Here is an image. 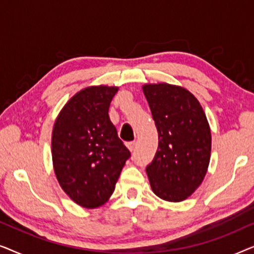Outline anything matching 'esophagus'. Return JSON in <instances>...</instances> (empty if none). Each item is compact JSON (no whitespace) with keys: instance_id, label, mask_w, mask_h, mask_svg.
Masks as SVG:
<instances>
[{"instance_id":"obj_1","label":"esophagus","mask_w":254,"mask_h":254,"mask_svg":"<svg viewBox=\"0 0 254 254\" xmlns=\"http://www.w3.org/2000/svg\"><path fill=\"white\" fill-rule=\"evenodd\" d=\"M127 147L129 149L130 151H134L135 148H136V141H131V142H128L127 143Z\"/></svg>"}]
</instances>
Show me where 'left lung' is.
<instances>
[{
  "label": "left lung",
  "mask_w": 254,
  "mask_h": 254,
  "mask_svg": "<svg viewBox=\"0 0 254 254\" xmlns=\"http://www.w3.org/2000/svg\"><path fill=\"white\" fill-rule=\"evenodd\" d=\"M158 131V148L147 166L150 186L163 200L179 202L201 185L210 159L206 114L190 91L159 83L143 86Z\"/></svg>",
  "instance_id": "8db88e82"
}]
</instances>
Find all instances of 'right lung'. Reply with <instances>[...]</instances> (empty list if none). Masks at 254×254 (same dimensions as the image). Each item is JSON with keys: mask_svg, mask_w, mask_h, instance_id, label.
I'll use <instances>...</instances> for the list:
<instances>
[{"mask_svg": "<svg viewBox=\"0 0 254 254\" xmlns=\"http://www.w3.org/2000/svg\"><path fill=\"white\" fill-rule=\"evenodd\" d=\"M116 86H91L72 97L59 114L52 135L54 171L62 190L84 208L112 195L130 151L109 117Z\"/></svg>", "mask_w": 254, "mask_h": 254, "instance_id": "obj_1", "label": "right lung"}]
</instances>
